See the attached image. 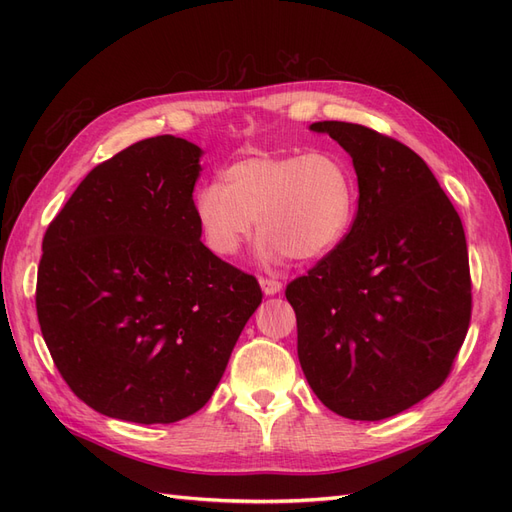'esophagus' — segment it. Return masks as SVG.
Segmentation results:
<instances>
[{
  "mask_svg": "<svg viewBox=\"0 0 512 512\" xmlns=\"http://www.w3.org/2000/svg\"><path fill=\"white\" fill-rule=\"evenodd\" d=\"M260 286H262V292L265 294H277L282 292V282L280 280H273V277H260Z\"/></svg>",
  "mask_w": 512,
  "mask_h": 512,
  "instance_id": "obj_1",
  "label": "esophagus"
}]
</instances>
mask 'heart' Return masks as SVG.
Wrapping results in <instances>:
<instances>
[{
    "instance_id": "b5f03b06",
    "label": "heart",
    "mask_w": 512,
    "mask_h": 512,
    "mask_svg": "<svg viewBox=\"0 0 512 512\" xmlns=\"http://www.w3.org/2000/svg\"><path fill=\"white\" fill-rule=\"evenodd\" d=\"M350 168L329 151L252 156L232 162L220 183L194 192L192 211L213 254L235 256L252 237L267 260H312L344 237L352 220Z\"/></svg>"
}]
</instances>
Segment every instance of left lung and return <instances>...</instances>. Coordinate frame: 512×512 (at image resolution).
<instances>
[{
  "instance_id": "obj_1",
  "label": "left lung",
  "mask_w": 512,
  "mask_h": 512,
  "mask_svg": "<svg viewBox=\"0 0 512 512\" xmlns=\"http://www.w3.org/2000/svg\"><path fill=\"white\" fill-rule=\"evenodd\" d=\"M352 158V228L286 286L297 352L316 397L352 421H382L444 384L472 316L459 213L421 156L359 123L318 121Z\"/></svg>"
}]
</instances>
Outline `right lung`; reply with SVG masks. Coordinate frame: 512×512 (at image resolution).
I'll list each match as a JSON object with an SVG mask.
<instances>
[{"instance_id":"1","label":"right lung","mask_w":512,"mask_h":512,"mask_svg":"<svg viewBox=\"0 0 512 512\" xmlns=\"http://www.w3.org/2000/svg\"><path fill=\"white\" fill-rule=\"evenodd\" d=\"M200 147L153 136L98 164L42 239L40 331L61 378L121 421L203 408L262 301L258 280L200 241Z\"/></svg>"}]
</instances>
